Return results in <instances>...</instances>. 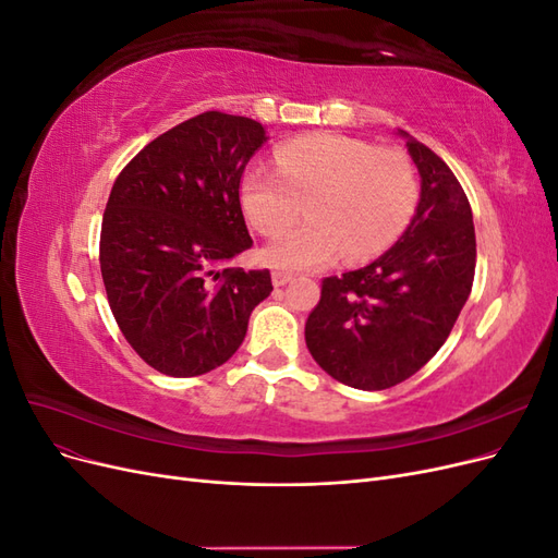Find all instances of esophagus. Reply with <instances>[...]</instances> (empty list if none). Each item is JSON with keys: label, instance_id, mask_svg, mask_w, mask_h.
Returning <instances> with one entry per match:
<instances>
[{"label": "esophagus", "instance_id": "esophagus-1", "mask_svg": "<svg viewBox=\"0 0 558 558\" xmlns=\"http://www.w3.org/2000/svg\"><path fill=\"white\" fill-rule=\"evenodd\" d=\"M291 279H293V275L281 272V269H275V272H272V283L275 286H283V283H289Z\"/></svg>", "mask_w": 558, "mask_h": 558}]
</instances>
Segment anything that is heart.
Wrapping results in <instances>:
<instances>
[{
	"mask_svg": "<svg viewBox=\"0 0 558 558\" xmlns=\"http://www.w3.org/2000/svg\"><path fill=\"white\" fill-rule=\"evenodd\" d=\"M240 202L265 238L291 228L307 202L310 221L277 238L265 258L283 269H316L342 253L361 263L391 246L416 209L418 181L410 156L398 148L307 134L277 150V170L248 167Z\"/></svg>",
	"mask_w": 558,
	"mask_h": 558,
	"instance_id": "1",
	"label": "heart"
}]
</instances>
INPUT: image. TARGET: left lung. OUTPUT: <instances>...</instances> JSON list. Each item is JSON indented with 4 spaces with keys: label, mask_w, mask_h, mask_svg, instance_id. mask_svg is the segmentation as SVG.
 <instances>
[{
    "label": "left lung",
    "mask_w": 558,
    "mask_h": 558,
    "mask_svg": "<svg viewBox=\"0 0 558 558\" xmlns=\"http://www.w3.org/2000/svg\"><path fill=\"white\" fill-rule=\"evenodd\" d=\"M400 134L421 174L412 223L377 260L326 277L305 326L314 361L361 391L418 373L445 344L475 279V226L459 179L428 146Z\"/></svg>",
    "instance_id": "left-lung-1"
}]
</instances>
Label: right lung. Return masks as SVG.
Masks as SVG:
<instances>
[{"instance_id": "1", "label": "right lung", "mask_w": 558, "mask_h": 558, "mask_svg": "<svg viewBox=\"0 0 558 558\" xmlns=\"http://www.w3.org/2000/svg\"><path fill=\"white\" fill-rule=\"evenodd\" d=\"M265 142L258 121L205 111L146 144L113 183L99 234L109 307L167 377L223 365L272 293L269 269H220L253 244L240 181Z\"/></svg>"}]
</instances>
